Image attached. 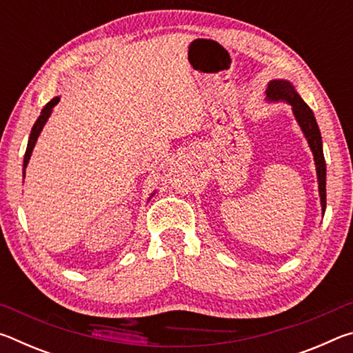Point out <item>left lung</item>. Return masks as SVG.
<instances>
[{"label":"left lung","instance_id":"left-lung-1","mask_svg":"<svg viewBox=\"0 0 353 353\" xmlns=\"http://www.w3.org/2000/svg\"><path fill=\"white\" fill-rule=\"evenodd\" d=\"M266 98L271 103L276 101H285L292 107V113L297 119L299 126H301L303 135L312 149L314 165H316V174H318V183H319V196H321V207L322 214L325 212L327 198H325V159L324 151H322V139L321 132L316 123V118L310 107L303 103V99L299 97V93L294 90L292 83L285 79H274L268 83Z\"/></svg>","mask_w":353,"mask_h":353}]
</instances>
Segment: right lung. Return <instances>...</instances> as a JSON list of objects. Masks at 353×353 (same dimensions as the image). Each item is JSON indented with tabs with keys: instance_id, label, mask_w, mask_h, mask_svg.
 Instances as JSON below:
<instances>
[{
	"instance_id": "1",
	"label": "right lung",
	"mask_w": 353,
	"mask_h": 353,
	"mask_svg": "<svg viewBox=\"0 0 353 353\" xmlns=\"http://www.w3.org/2000/svg\"><path fill=\"white\" fill-rule=\"evenodd\" d=\"M59 101H61V98H59V97L52 98V99L50 101V103H48V104L43 107V110H41L40 117L37 118V121L34 123L32 130H31V135H29L28 148H26V152H25V160H23V176H25V170H26V166H28V163H29V159H31L32 149H34V146H35V143H37V139H39V135H40V132H41V129H43L45 123L48 121V118H50L51 112H52V107H54V105L59 103ZM151 196H154V193H152Z\"/></svg>"
}]
</instances>
